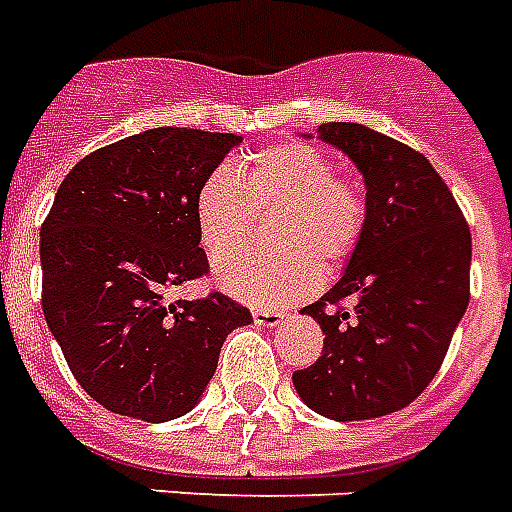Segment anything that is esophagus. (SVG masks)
I'll return each instance as SVG.
<instances>
[{"label": "esophagus", "mask_w": 512, "mask_h": 512, "mask_svg": "<svg viewBox=\"0 0 512 512\" xmlns=\"http://www.w3.org/2000/svg\"><path fill=\"white\" fill-rule=\"evenodd\" d=\"M252 319H255L257 327H276V324L284 321V313L268 311V308H255V311H252Z\"/></svg>", "instance_id": "1"}]
</instances>
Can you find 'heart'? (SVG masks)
Here are the masks:
<instances>
[{
    "label": "heart",
    "mask_w": 512,
    "mask_h": 512,
    "mask_svg": "<svg viewBox=\"0 0 512 512\" xmlns=\"http://www.w3.org/2000/svg\"><path fill=\"white\" fill-rule=\"evenodd\" d=\"M327 151L303 140L273 143L220 164L196 191V225L212 257L240 246L255 211L272 209L271 250L220 258L217 284L252 305H289L313 295L321 268L332 271L361 244L366 196L361 185L335 175Z\"/></svg>",
    "instance_id": "b5f03b06"
}]
</instances>
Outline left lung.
Returning a JSON list of instances; mask_svg holds the SVG:
<instances>
[{
    "mask_svg": "<svg viewBox=\"0 0 512 512\" xmlns=\"http://www.w3.org/2000/svg\"><path fill=\"white\" fill-rule=\"evenodd\" d=\"M319 138L364 175L366 228L342 279L300 311L324 350L292 382L329 420H372L412 404L444 364L470 300V228L420 151L353 122Z\"/></svg>",
    "mask_w": 512,
    "mask_h": 512,
    "instance_id": "left-lung-1",
    "label": "left lung"
}]
</instances>
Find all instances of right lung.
<instances>
[{
	"mask_svg": "<svg viewBox=\"0 0 512 512\" xmlns=\"http://www.w3.org/2000/svg\"><path fill=\"white\" fill-rule=\"evenodd\" d=\"M239 135L156 127L84 156L42 223V308L76 382L108 412H191L225 337L252 313L212 292L167 300L209 273L196 191Z\"/></svg>",
	"mask_w": 512,
	"mask_h": 512,
	"instance_id": "obj_1",
	"label": "right lung"
}]
</instances>
